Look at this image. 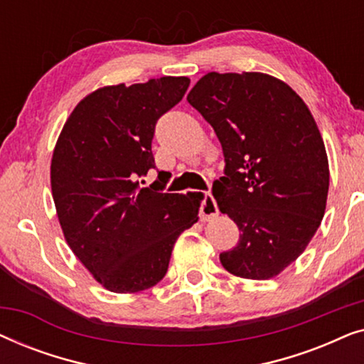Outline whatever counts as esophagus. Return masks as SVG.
<instances>
[{
  "label": "esophagus",
  "mask_w": 364,
  "mask_h": 364,
  "mask_svg": "<svg viewBox=\"0 0 364 364\" xmlns=\"http://www.w3.org/2000/svg\"><path fill=\"white\" fill-rule=\"evenodd\" d=\"M217 215H218V207H217L215 198H213L210 193H205V197H203L202 200V207H200V220L202 222L212 220V218Z\"/></svg>",
  "instance_id": "34e87169"
}]
</instances>
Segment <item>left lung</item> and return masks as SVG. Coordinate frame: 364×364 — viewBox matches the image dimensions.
<instances>
[{"mask_svg": "<svg viewBox=\"0 0 364 364\" xmlns=\"http://www.w3.org/2000/svg\"><path fill=\"white\" fill-rule=\"evenodd\" d=\"M187 101L215 131L225 176L212 193L240 230L220 262L232 275L268 280L305 252L325 215L330 168L310 109L263 73H208Z\"/></svg>", "mask_w": 364, "mask_h": 364, "instance_id": "left-lung-1", "label": "left lung"}]
</instances>
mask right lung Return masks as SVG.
Wrapping results in <instances>:
<instances>
[{
    "label": "right lung",
    "mask_w": 364,
    "mask_h": 364,
    "mask_svg": "<svg viewBox=\"0 0 364 364\" xmlns=\"http://www.w3.org/2000/svg\"><path fill=\"white\" fill-rule=\"evenodd\" d=\"M191 79L164 76L104 86L68 117L51 161V191L64 238L109 291L136 293L166 277L173 243L198 220L202 196L166 193L152 139L162 114L182 101Z\"/></svg>",
    "instance_id": "right-lung-1"
}]
</instances>
